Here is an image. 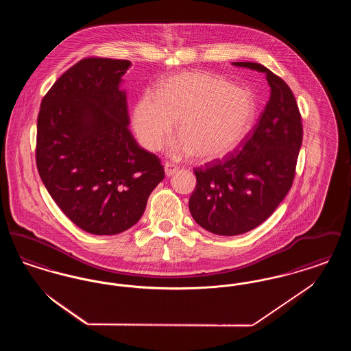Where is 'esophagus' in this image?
<instances>
[{
  "instance_id": "1",
  "label": "esophagus",
  "mask_w": 351,
  "mask_h": 351,
  "mask_svg": "<svg viewBox=\"0 0 351 351\" xmlns=\"http://www.w3.org/2000/svg\"><path fill=\"white\" fill-rule=\"evenodd\" d=\"M176 171H178V167L175 165H172V163H166L165 165V172H166L167 176H172Z\"/></svg>"
}]
</instances>
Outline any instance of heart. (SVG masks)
<instances>
[{
    "label": "heart",
    "instance_id": "obj_1",
    "mask_svg": "<svg viewBox=\"0 0 351 351\" xmlns=\"http://www.w3.org/2000/svg\"><path fill=\"white\" fill-rule=\"evenodd\" d=\"M258 101L249 89L206 72H184L160 84L158 96L145 92L134 106L133 126L147 150H159L179 121L180 138L169 155L193 152L217 160L237 150L250 135Z\"/></svg>",
    "mask_w": 351,
    "mask_h": 351
}]
</instances>
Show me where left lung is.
<instances>
[{"mask_svg": "<svg viewBox=\"0 0 351 351\" xmlns=\"http://www.w3.org/2000/svg\"><path fill=\"white\" fill-rule=\"evenodd\" d=\"M233 64L266 73L271 95L241 147L195 169L191 215L217 235L250 232L274 213L292 186L302 142L299 106L283 79L259 63Z\"/></svg>", "mask_w": 351, "mask_h": 351, "instance_id": "8db88e82", "label": "left lung"}]
</instances>
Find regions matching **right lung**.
<instances>
[{"instance_id": "obj_1", "label": "right lung", "mask_w": 351, "mask_h": 351, "mask_svg": "<svg viewBox=\"0 0 351 351\" xmlns=\"http://www.w3.org/2000/svg\"><path fill=\"white\" fill-rule=\"evenodd\" d=\"M129 60L85 58L67 69L40 104L36 168L51 197L80 229L114 235L142 217L165 179L155 154L129 130L122 76Z\"/></svg>"}]
</instances>
